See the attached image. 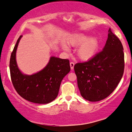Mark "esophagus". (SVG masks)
<instances>
[{
	"label": "esophagus",
	"mask_w": 132,
	"mask_h": 132,
	"mask_svg": "<svg viewBox=\"0 0 132 132\" xmlns=\"http://www.w3.org/2000/svg\"><path fill=\"white\" fill-rule=\"evenodd\" d=\"M70 68L71 69H73L74 68V66H75V63L73 62H71L70 63Z\"/></svg>",
	"instance_id": "34e87169"
}]
</instances>
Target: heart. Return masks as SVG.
Masks as SVG:
<instances>
[{
	"label": "heart",
	"mask_w": 132,
	"mask_h": 132,
	"mask_svg": "<svg viewBox=\"0 0 132 132\" xmlns=\"http://www.w3.org/2000/svg\"><path fill=\"white\" fill-rule=\"evenodd\" d=\"M68 43L72 46H79L77 50L79 57L82 60H87L93 57L97 53L99 46V40L97 37H89L84 34H77L72 36L69 40ZM63 48L68 51V47L63 45Z\"/></svg>",
	"instance_id": "b5f03b06"
}]
</instances>
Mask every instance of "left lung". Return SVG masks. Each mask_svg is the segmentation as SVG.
<instances>
[{
	"mask_svg": "<svg viewBox=\"0 0 132 132\" xmlns=\"http://www.w3.org/2000/svg\"><path fill=\"white\" fill-rule=\"evenodd\" d=\"M123 50L120 40L109 28L103 51L86 62L75 64L77 86L85 99L100 101L116 89L124 72Z\"/></svg>",
	"mask_w": 132,
	"mask_h": 132,
	"instance_id": "obj_1",
	"label": "left lung"
}]
</instances>
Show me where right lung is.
I'll list each match as a JSON object with an SVG mask.
<instances>
[{"instance_id":"obj_1","label":"right lung","mask_w":132,"mask_h":132,"mask_svg":"<svg viewBox=\"0 0 132 132\" xmlns=\"http://www.w3.org/2000/svg\"><path fill=\"white\" fill-rule=\"evenodd\" d=\"M22 36L18 39L10 59V73L12 84L21 97L35 103L46 104L58 95L62 79L70 72L69 60L51 57L47 66L37 73L22 74L16 61V52Z\"/></svg>"}]
</instances>
